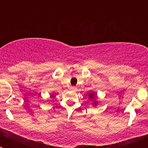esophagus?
<instances>
[{
    "mask_svg": "<svg viewBox=\"0 0 148 148\" xmlns=\"http://www.w3.org/2000/svg\"><path fill=\"white\" fill-rule=\"evenodd\" d=\"M70 89H71L72 90H76V87H71V88H70Z\"/></svg>",
    "mask_w": 148,
    "mask_h": 148,
    "instance_id": "34e87169",
    "label": "esophagus"
}]
</instances>
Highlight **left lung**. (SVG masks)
Returning <instances> with one entry per match:
<instances>
[{"label": "left lung", "mask_w": 148, "mask_h": 148, "mask_svg": "<svg viewBox=\"0 0 148 148\" xmlns=\"http://www.w3.org/2000/svg\"><path fill=\"white\" fill-rule=\"evenodd\" d=\"M95 96H96V94H94V92H91V93H90V95H89V97H90V99H95ZM94 104H95L96 105V101H95L94 102Z\"/></svg>", "instance_id": "1"}]
</instances>
